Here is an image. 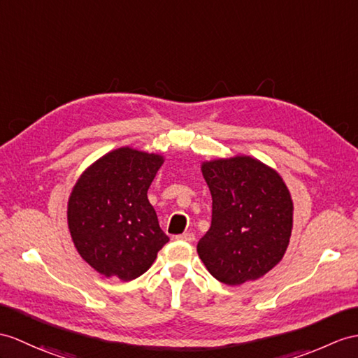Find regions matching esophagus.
Listing matches in <instances>:
<instances>
[{"label": "esophagus", "mask_w": 358, "mask_h": 358, "mask_svg": "<svg viewBox=\"0 0 358 358\" xmlns=\"http://www.w3.org/2000/svg\"><path fill=\"white\" fill-rule=\"evenodd\" d=\"M176 240L193 243L194 241V234L193 232H184V234H180V235H176Z\"/></svg>", "instance_id": "1"}]
</instances>
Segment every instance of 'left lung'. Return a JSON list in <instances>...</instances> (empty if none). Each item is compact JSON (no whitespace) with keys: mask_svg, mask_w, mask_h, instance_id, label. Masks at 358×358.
Masks as SVG:
<instances>
[{"mask_svg":"<svg viewBox=\"0 0 358 358\" xmlns=\"http://www.w3.org/2000/svg\"><path fill=\"white\" fill-rule=\"evenodd\" d=\"M213 196L211 228L197 254L217 281L259 280L282 259L293 229V200L281 174L246 155L200 165Z\"/></svg>","mask_w":358,"mask_h":358,"instance_id":"left-lung-1","label":"left lung"}]
</instances>
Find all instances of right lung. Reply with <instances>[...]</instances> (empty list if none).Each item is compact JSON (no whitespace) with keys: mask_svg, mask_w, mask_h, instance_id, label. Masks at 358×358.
<instances>
[{"mask_svg":"<svg viewBox=\"0 0 358 358\" xmlns=\"http://www.w3.org/2000/svg\"><path fill=\"white\" fill-rule=\"evenodd\" d=\"M162 164V155L126 145L78 176L68 199V229L78 255L100 275L136 280L169 243L147 197Z\"/></svg>","mask_w":358,"mask_h":358,"instance_id":"obj_1","label":"right lung"}]
</instances>
